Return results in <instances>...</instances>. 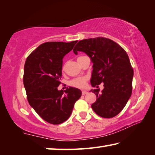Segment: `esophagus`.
<instances>
[{"label": "esophagus", "instance_id": "esophagus-1", "mask_svg": "<svg viewBox=\"0 0 155 155\" xmlns=\"http://www.w3.org/2000/svg\"><path fill=\"white\" fill-rule=\"evenodd\" d=\"M87 94V91H85V90H83L82 91V94H83V95H85V94Z\"/></svg>", "mask_w": 155, "mask_h": 155}]
</instances>
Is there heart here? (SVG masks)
I'll return each mask as SVG.
<instances>
[{"label": "heart", "mask_w": 155, "mask_h": 155, "mask_svg": "<svg viewBox=\"0 0 155 155\" xmlns=\"http://www.w3.org/2000/svg\"><path fill=\"white\" fill-rule=\"evenodd\" d=\"M86 80H87V78L85 77H78L73 79L70 82V84L76 87L83 88L86 85Z\"/></svg>", "instance_id": "heart-1"}]
</instances>
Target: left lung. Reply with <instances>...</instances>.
Returning <instances> with one entry per match:
<instances>
[{
    "instance_id": "obj_1",
    "label": "left lung",
    "mask_w": 155,
    "mask_h": 155,
    "mask_svg": "<svg viewBox=\"0 0 155 155\" xmlns=\"http://www.w3.org/2000/svg\"><path fill=\"white\" fill-rule=\"evenodd\" d=\"M85 52L93 63L91 84L104 89L91 90L96 95L91 108L104 118L117 115L124 109L132 94L133 69L124 49L114 41L105 38L85 39L78 41L73 49L75 54Z\"/></svg>"
}]
</instances>
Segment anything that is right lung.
<instances>
[{
	"mask_svg": "<svg viewBox=\"0 0 155 155\" xmlns=\"http://www.w3.org/2000/svg\"><path fill=\"white\" fill-rule=\"evenodd\" d=\"M77 41H48L30 54L24 68L25 88L31 107L43 120L52 124H61L69 118L81 91L69 87L58 90L62 75L63 58Z\"/></svg>",
	"mask_w": 155,
	"mask_h": 155,
	"instance_id": "add662e5",
	"label": "right lung"
}]
</instances>
